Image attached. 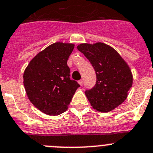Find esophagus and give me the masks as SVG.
<instances>
[{"mask_svg":"<svg viewBox=\"0 0 153 153\" xmlns=\"http://www.w3.org/2000/svg\"><path fill=\"white\" fill-rule=\"evenodd\" d=\"M78 84H79L81 86H82V85H83V80H80V81H78Z\"/></svg>","mask_w":153,"mask_h":153,"instance_id":"1","label":"esophagus"}]
</instances>
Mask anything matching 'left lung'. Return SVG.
I'll return each instance as SVG.
<instances>
[{"label":"left lung","mask_w":153,"mask_h":153,"mask_svg":"<svg viewBox=\"0 0 153 153\" xmlns=\"http://www.w3.org/2000/svg\"><path fill=\"white\" fill-rule=\"evenodd\" d=\"M77 48L96 72V85L85 91L90 103L98 112L113 110L126 100L132 86L129 66L115 49L103 43L81 44Z\"/></svg>","instance_id":"obj_1"}]
</instances>
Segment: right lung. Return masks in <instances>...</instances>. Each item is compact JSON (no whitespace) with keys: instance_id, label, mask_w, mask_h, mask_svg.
Returning a JSON list of instances; mask_svg holds the SVG:
<instances>
[{"instance_id":"obj_1","label":"right lung","mask_w":153,"mask_h":153,"mask_svg":"<svg viewBox=\"0 0 153 153\" xmlns=\"http://www.w3.org/2000/svg\"><path fill=\"white\" fill-rule=\"evenodd\" d=\"M73 44L56 42L38 53L23 74V84L28 100L41 112L60 115L68 109L78 82L70 79L67 60Z\"/></svg>"}]
</instances>
